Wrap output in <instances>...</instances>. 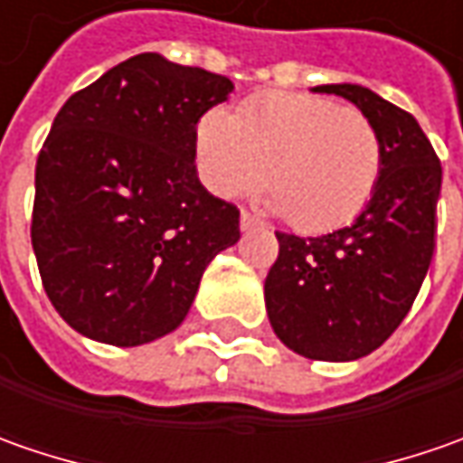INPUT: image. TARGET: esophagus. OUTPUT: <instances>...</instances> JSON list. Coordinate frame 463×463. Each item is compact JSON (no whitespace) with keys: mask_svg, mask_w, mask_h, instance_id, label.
Returning <instances> with one entry per match:
<instances>
[{"mask_svg":"<svg viewBox=\"0 0 463 463\" xmlns=\"http://www.w3.org/2000/svg\"><path fill=\"white\" fill-rule=\"evenodd\" d=\"M240 226H241V232H247V229H255V226H260L258 216H252L250 211H241V213H240Z\"/></svg>","mask_w":463,"mask_h":463,"instance_id":"esophagus-1","label":"esophagus"}]
</instances>
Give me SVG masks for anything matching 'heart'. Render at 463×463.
<instances>
[{
  "instance_id": "1",
  "label": "heart",
  "mask_w": 463,
  "mask_h": 463,
  "mask_svg": "<svg viewBox=\"0 0 463 463\" xmlns=\"http://www.w3.org/2000/svg\"><path fill=\"white\" fill-rule=\"evenodd\" d=\"M205 185L222 198L252 195L264 180L283 222L319 234L353 222L379 185L383 144L373 120L340 102L268 92L234 116L208 110L195 126Z\"/></svg>"
}]
</instances>
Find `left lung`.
Listing matches in <instances>:
<instances>
[{
	"instance_id": "obj_1",
	"label": "left lung",
	"mask_w": 463,
	"mask_h": 463,
	"mask_svg": "<svg viewBox=\"0 0 463 463\" xmlns=\"http://www.w3.org/2000/svg\"><path fill=\"white\" fill-rule=\"evenodd\" d=\"M314 92L350 99L383 144L379 185L361 216L322 237L276 232L278 260L265 278L276 335L311 361H355L400 327L436 250L440 159L420 123L358 84Z\"/></svg>"
}]
</instances>
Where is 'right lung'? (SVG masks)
<instances>
[{"label":"right lung","instance_id":"1","mask_svg":"<svg viewBox=\"0 0 463 463\" xmlns=\"http://www.w3.org/2000/svg\"><path fill=\"white\" fill-rule=\"evenodd\" d=\"M234 84L138 53L74 92L35 165L30 240L61 319L90 340L152 343L185 319L240 208L195 172V126Z\"/></svg>","mask_w":463,"mask_h":463}]
</instances>
